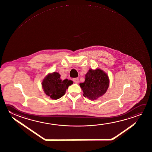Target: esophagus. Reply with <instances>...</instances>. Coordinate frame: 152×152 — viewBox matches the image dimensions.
<instances>
[{
    "mask_svg": "<svg viewBox=\"0 0 152 152\" xmlns=\"http://www.w3.org/2000/svg\"><path fill=\"white\" fill-rule=\"evenodd\" d=\"M73 81L74 83H79V79H78V78H74V79H73Z\"/></svg>",
    "mask_w": 152,
    "mask_h": 152,
    "instance_id": "obj_1",
    "label": "esophagus"
}]
</instances>
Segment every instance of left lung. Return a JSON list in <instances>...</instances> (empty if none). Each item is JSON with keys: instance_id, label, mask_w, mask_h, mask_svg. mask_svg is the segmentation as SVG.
Listing matches in <instances>:
<instances>
[{"instance_id": "obj_1", "label": "left lung", "mask_w": 152, "mask_h": 152, "mask_svg": "<svg viewBox=\"0 0 152 152\" xmlns=\"http://www.w3.org/2000/svg\"><path fill=\"white\" fill-rule=\"evenodd\" d=\"M108 75L99 68L90 69L85 75V80L80 83L83 96L94 101L103 96L108 90L109 86Z\"/></svg>"}]
</instances>
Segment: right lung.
<instances>
[{"instance_id": "right-lung-1", "label": "right lung", "mask_w": 152, "mask_h": 152, "mask_svg": "<svg viewBox=\"0 0 152 152\" xmlns=\"http://www.w3.org/2000/svg\"><path fill=\"white\" fill-rule=\"evenodd\" d=\"M60 77L59 73L54 72L49 73L42 81V87L44 93L52 99H60L65 95L69 86L73 83L72 80H62Z\"/></svg>"}]
</instances>
